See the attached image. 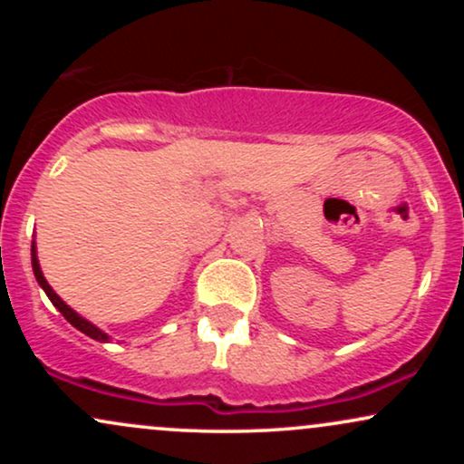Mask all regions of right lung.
<instances>
[{
    "mask_svg": "<svg viewBox=\"0 0 464 464\" xmlns=\"http://www.w3.org/2000/svg\"><path fill=\"white\" fill-rule=\"evenodd\" d=\"M32 270H34V276H36V281H39V285L44 287V290H45V295L50 296V301L54 303V307H56V310L61 312L63 316H65L67 321L73 324V327L80 329V332H82V334H87L89 338H93V340H100V343H104V340H109V335H106L104 332H100V329L95 327V324H92V323H89V321H84L82 316H78V314L73 312L72 307H69V305H65V303L61 301V296H58L54 290H52L50 284H47V281H45L44 273H41V266H39V259H36V248H34V244H32Z\"/></svg>",
    "mask_w": 464,
    "mask_h": 464,
    "instance_id": "1",
    "label": "right lung"
}]
</instances>
